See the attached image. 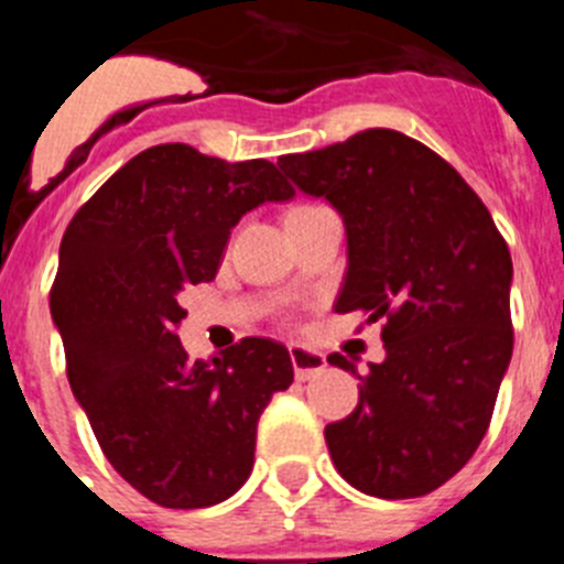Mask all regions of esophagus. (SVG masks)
I'll return each mask as SVG.
<instances>
[{"label": "esophagus", "instance_id": "1", "mask_svg": "<svg viewBox=\"0 0 564 564\" xmlns=\"http://www.w3.org/2000/svg\"><path fill=\"white\" fill-rule=\"evenodd\" d=\"M291 361H293V372H296L299 381H311L316 378L318 372H325L327 361L322 352L307 350V347H299V344H291Z\"/></svg>", "mask_w": 564, "mask_h": 564}]
</instances>
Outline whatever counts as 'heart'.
Instances as JSON below:
<instances>
[{"label": "heart", "mask_w": 564, "mask_h": 564, "mask_svg": "<svg viewBox=\"0 0 564 564\" xmlns=\"http://www.w3.org/2000/svg\"><path fill=\"white\" fill-rule=\"evenodd\" d=\"M299 208H302V206H299Z\"/></svg>", "instance_id": "obj_1"}]
</instances>
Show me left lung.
<instances>
[{
	"instance_id": "obj_1",
	"label": "left lung",
	"mask_w": 564,
	"mask_h": 564,
	"mask_svg": "<svg viewBox=\"0 0 564 564\" xmlns=\"http://www.w3.org/2000/svg\"><path fill=\"white\" fill-rule=\"evenodd\" d=\"M279 169L341 214L336 313L383 322L387 358L325 430L338 475L383 500L430 495L480 446L514 350L506 239L460 174L395 129L282 154ZM327 361L356 376L338 352Z\"/></svg>"
}]
</instances>
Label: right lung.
<instances>
[{
	"label": "right lung",
	"mask_w": 564,
	"mask_h": 564,
	"mask_svg": "<svg viewBox=\"0 0 564 564\" xmlns=\"http://www.w3.org/2000/svg\"><path fill=\"white\" fill-rule=\"evenodd\" d=\"M273 163H226L186 143L134 154L76 212L58 248L50 313L73 395L112 468L163 508L228 500L253 468L257 423L293 383L291 352L242 338L188 361L181 293L212 282L231 228L291 200Z\"/></svg>",
	"instance_id": "obj_1"
}]
</instances>
